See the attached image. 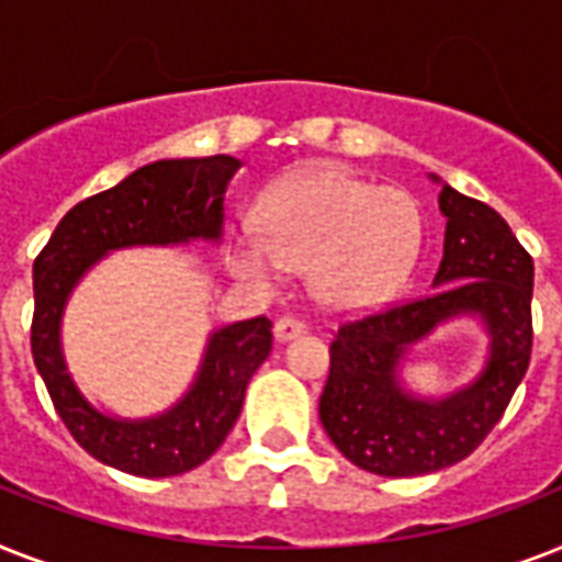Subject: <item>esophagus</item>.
Returning <instances> with one entry per match:
<instances>
[{
	"mask_svg": "<svg viewBox=\"0 0 562 562\" xmlns=\"http://www.w3.org/2000/svg\"><path fill=\"white\" fill-rule=\"evenodd\" d=\"M303 333H306V324L291 315L277 317V324H273V338H277V341H291V338H297V335Z\"/></svg>",
	"mask_w": 562,
	"mask_h": 562,
	"instance_id": "obj_1",
	"label": "esophagus"
}]
</instances>
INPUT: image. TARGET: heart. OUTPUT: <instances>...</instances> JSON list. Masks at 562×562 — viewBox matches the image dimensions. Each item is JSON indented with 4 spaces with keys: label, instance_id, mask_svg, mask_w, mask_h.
<instances>
[{
    "label": "heart",
    "instance_id": "1",
    "mask_svg": "<svg viewBox=\"0 0 562 562\" xmlns=\"http://www.w3.org/2000/svg\"><path fill=\"white\" fill-rule=\"evenodd\" d=\"M262 236H241L233 271L271 291L289 271H312L326 306L361 308L391 297L417 262V206L338 169H306L277 180L259 201Z\"/></svg>",
    "mask_w": 562,
    "mask_h": 562
}]
</instances>
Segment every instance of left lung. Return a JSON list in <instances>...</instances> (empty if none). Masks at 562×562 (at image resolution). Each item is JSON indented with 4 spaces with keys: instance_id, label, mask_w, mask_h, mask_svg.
Returning a JSON list of instances; mask_svg holds the SVG:
<instances>
[{
    "instance_id": "8db88e82",
    "label": "left lung",
    "mask_w": 562,
    "mask_h": 562,
    "mask_svg": "<svg viewBox=\"0 0 562 562\" xmlns=\"http://www.w3.org/2000/svg\"><path fill=\"white\" fill-rule=\"evenodd\" d=\"M446 218L431 294L344 324L329 347L321 423L338 452L384 479H411L463 461L490 435L531 361L533 259L493 206L431 175ZM475 316L488 356L470 385L419 397L401 370L437 325Z\"/></svg>"
}]
</instances>
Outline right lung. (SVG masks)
Returning <instances> with one entry per match:
<instances>
[{"label":"right lung","mask_w":562,"mask_h":562,"mask_svg":"<svg viewBox=\"0 0 562 562\" xmlns=\"http://www.w3.org/2000/svg\"><path fill=\"white\" fill-rule=\"evenodd\" d=\"M241 160L229 154L148 162L108 192L75 203L34 259L31 356L72 437L113 470L169 479L215 454L236 426L245 387L271 352V321L250 317L212 329L192 384L151 417H119L92 405L64 356V312L75 285L113 250L218 245L224 194Z\"/></svg>","instance_id":"1"}]
</instances>
